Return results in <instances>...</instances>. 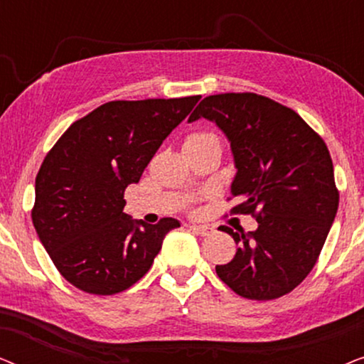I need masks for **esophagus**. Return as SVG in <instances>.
I'll use <instances>...</instances> for the list:
<instances>
[{"instance_id": "34e87169", "label": "esophagus", "mask_w": 364, "mask_h": 364, "mask_svg": "<svg viewBox=\"0 0 364 364\" xmlns=\"http://www.w3.org/2000/svg\"><path fill=\"white\" fill-rule=\"evenodd\" d=\"M191 230L193 233H197V235H210V233H213V227L210 225H191Z\"/></svg>"}]
</instances>
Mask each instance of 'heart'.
<instances>
[{
  "label": "heart",
  "instance_id": "1",
  "mask_svg": "<svg viewBox=\"0 0 364 364\" xmlns=\"http://www.w3.org/2000/svg\"><path fill=\"white\" fill-rule=\"evenodd\" d=\"M208 141H218V137L212 132H193L186 139V144H202Z\"/></svg>",
  "mask_w": 364,
  "mask_h": 364
}]
</instances>
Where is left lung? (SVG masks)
<instances>
[{"label": "left lung", "instance_id": "8db88e82", "mask_svg": "<svg viewBox=\"0 0 364 364\" xmlns=\"http://www.w3.org/2000/svg\"><path fill=\"white\" fill-rule=\"evenodd\" d=\"M205 117L230 142L232 213L255 217L253 232L220 230L238 245L217 265L220 280L248 300H275L305 280L335 220L340 193L326 144L293 109L253 92L208 96L188 122Z\"/></svg>", "mask_w": 364, "mask_h": 364}]
</instances>
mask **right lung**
Wrapping results in <instances>:
<instances>
[{"mask_svg": "<svg viewBox=\"0 0 364 364\" xmlns=\"http://www.w3.org/2000/svg\"><path fill=\"white\" fill-rule=\"evenodd\" d=\"M200 96L111 101L73 122L36 176L33 225L59 273L79 290L114 295L149 272L164 237L181 227L124 213V191L137 183L168 134Z\"/></svg>", "mask_w": 364, "mask_h": 364, "instance_id": "obj_1", "label": "right lung"}]
</instances>
